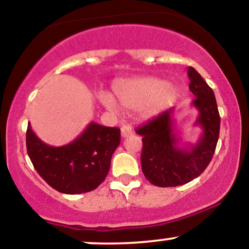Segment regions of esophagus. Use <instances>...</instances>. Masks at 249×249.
<instances>
[{"label": "esophagus", "mask_w": 249, "mask_h": 249, "mask_svg": "<svg viewBox=\"0 0 249 249\" xmlns=\"http://www.w3.org/2000/svg\"><path fill=\"white\" fill-rule=\"evenodd\" d=\"M132 134V127L131 125H123L122 126V137L123 138H126V137Z\"/></svg>", "instance_id": "obj_1"}]
</instances>
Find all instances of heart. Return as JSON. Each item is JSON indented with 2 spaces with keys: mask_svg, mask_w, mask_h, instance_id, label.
I'll use <instances>...</instances> for the list:
<instances>
[{
  "mask_svg": "<svg viewBox=\"0 0 249 249\" xmlns=\"http://www.w3.org/2000/svg\"><path fill=\"white\" fill-rule=\"evenodd\" d=\"M117 102L128 110H138L147 118L158 116L173 104L178 96V89L166 81L156 77L123 79L113 84ZM99 101L108 110L115 111L117 103L112 95L99 92Z\"/></svg>",
  "mask_w": 249,
  "mask_h": 249,
  "instance_id": "obj_1",
  "label": "heart"
}]
</instances>
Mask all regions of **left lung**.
I'll list each match as a JSON object with an SVG mask.
<instances>
[{
  "label": "left lung",
  "instance_id": "1",
  "mask_svg": "<svg viewBox=\"0 0 249 249\" xmlns=\"http://www.w3.org/2000/svg\"><path fill=\"white\" fill-rule=\"evenodd\" d=\"M187 73L190 90L196 96L192 105L199 111L194 124L202 128L198 142L178 146L173 107L136 130L142 137V173L159 187L179 186L198 178L212 160L219 139L220 115L213 90L194 68H188Z\"/></svg>",
  "mask_w": 249,
  "mask_h": 249
}]
</instances>
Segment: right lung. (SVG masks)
<instances>
[{"mask_svg": "<svg viewBox=\"0 0 249 249\" xmlns=\"http://www.w3.org/2000/svg\"><path fill=\"white\" fill-rule=\"evenodd\" d=\"M25 142L34 167L48 185L61 193L81 194L95 190L107 178L121 130L92 122L75 141L56 147L43 142L29 123Z\"/></svg>", "mask_w": 249, "mask_h": 249, "instance_id": "add662e5", "label": "right lung"}]
</instances>
